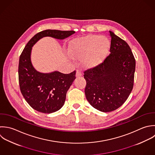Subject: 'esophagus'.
I'll use <instances>...</instances> for the list:
<instances>
[{"instance_id":"1","label":"esophagus","mask_w":155,"mask_h":155,"mask_svg":"<svg viewBox=\"0 0 155 155\" xmlns=\"http://www.w3.org/2000/svg\"><path fill=\"white\" fill-rule=\"evenodd\" d=\"M81 75H82V73H81V71L77 69V71H76V77H81Z\"/></svg>"}]
</instances>
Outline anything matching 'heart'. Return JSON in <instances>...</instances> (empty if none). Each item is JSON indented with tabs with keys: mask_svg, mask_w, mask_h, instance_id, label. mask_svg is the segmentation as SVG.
<instances>
[{
	"mask_svg": "<svg viewBox=\"0 0 155 155\" xmlns=\"http://www.w3.org/2000/svg\"><path fill=\"white\" fill-rule=\"evenodd\" d=\"M110 41L105 36L91 35L78 38L71 44V54L79 58L87 55L85 63L88 66H95L100 63L109 51Z\"/></svg>",
	"mask_w": 155,
	"mask_h": 155,
	"instance_id": "heart-1",
	"label": "heart"
}]
</instances>
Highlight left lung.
Returning a JSON list of instances; mask_svg holds the SVG:
<instances>
[{
	"mask_svg": "<svg viewBox=\"0 0 155 155\" xmlns=\"http://www.w3.org/2000/svg\"><path fill=\"white\" fill-rule=\"evenodd\" d=\"M109 33L110 54L103 63L84 71L86 99L103 112L117 109L127 100L134 87L136 65L129 45L113 32Z\"/></svg>",
	"mask_w": 155,
	"mask_h": 155,
	"instance_id": "obj_1",
	"label": "left lung"
}]
</instances>
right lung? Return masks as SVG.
<instances>
[{
  "label": "right lung",
  "mask_w": 155,
  "mask_h": 155,
  "mask_svg": "<svg viewBox=\"0 0 155 155\" xmlns=\"http://www.w3.org/2000/svg\"><path fill=\"white\" fill-rule=\"evenodd\" d=\"M74 33V31H42L28 42L20 56L18 69L20 89L26 102L38 112L51 114L63 107L67 91L76 78V71L69 74L58 71L46 74L37 71L31 61L32 47L44 37L63 40Z\"/></svg>",
  "instance_id": "right-lung-1"
}]
</instances>
